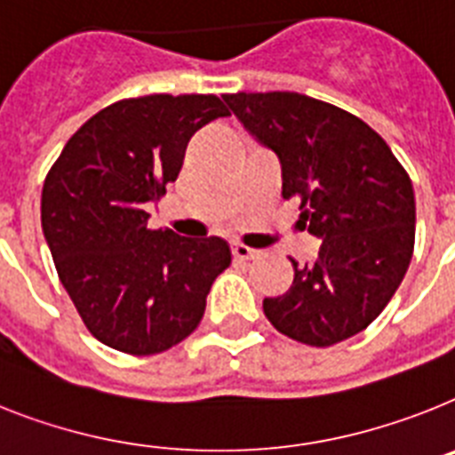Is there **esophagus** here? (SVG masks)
<instances>
[{
	"instance_id": "obj_1",
	"label": "esophagus",
	"mask_w": 455,
	"mask_h": 455,
	"mask_svg": "<svg viewBox=\"0 0 455 455\" xmlns=\"http://www.w3.org/2000/svg\"><path fill=\"white\" fill-rule=\"evenodd\" d=\"M234 257L240 259V261H250V259H259L261 257V251L254 250V247H247V245H234Z\"/></svg>"
}]
</instances>
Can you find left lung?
<instances>
[{
    "label": "left lung",
    "mask_w": 455,
    "mask_h": 455,
    "mask_svg": "<svg viewBox=\"0 0 455 455\" xmlns=\"http://www.w3.org/2000/svg\"><path fill=\"white\" fill-rule=\"evenodd\" d=\"M247 132L282 164V196L299 198L319 259L293 261L291 289L263 300L282 335L338 345L375 322L414 251V187L387 140L361 117L299 92L224 94Z\"/></svg>",
    "instance_id": "8db88e82"
}]
</instances>
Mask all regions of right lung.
I'll list each match as a JSON object with an SVG mask.
<instances>
[{
  "mask_svg": "<svg viewBox=\"0 0 455 455\" xmlns=\"http://www.w3.org/2000/svg\"><path fill=\"white\" fill-rule=\"evenodd\" d=\"M231 116L215 94H148L106 106L64 145L44 182L41 227L60 282L94 338L152 356L192 335L231 266L221 238L148 228L182 169L187 143Z\"/></svg>",
  "mask_w": 455,
  "mask_h": 455,
  "instance_id": "right-lung-1",
  "label": "right lung"
}]
</instances>
